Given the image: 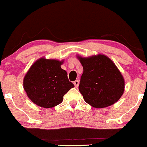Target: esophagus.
<instances>
[{
	"instance_id": "1",
	"label": "esophagus",
	"mask_w": 147,
	"mask_h": 147,
	"mask_svg": "<svg viewBox=\"0 0 147 147\" xmlns=\"http://www.w3.org/2000/svg\"><path fill=\"white\" fill-rule=\"evenodd\" d=\"M74 86H75V87H78V85H79V81L78 80H76V81H74Z\"/></svg>"
}]
</instances>
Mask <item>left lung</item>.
I'll return each instance as SVG.
<instances>
[{
    "label": "left lung",
    "instance_id": "left-lung-1",
    "mask_svg": "<svg viewBox=\"0 0 147 147\" xmlns=\"http://www.w3.org/2000/svg\"><path fill=\"white\" fill-rule=\"evenodd\" d=\"M78 59L84 69L78 90L86 102L96 108L117 102L124 91V80L112 61L100 54Z\"/></svg>",
    "mask_w": 147,
    "mask_h": 147
}]
</instances>
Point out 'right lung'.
Segmentation results:
<instances>
[{"instance_id": "1", "label": "right lung", "mask_w": 147, "mask_h": 147, "mask_svg": "<svg viewBox=\"0 0 147 147\" xmlns=\"http://www.w3.org/2000/svg\"><path fill=\"white\" fill-rule=\"evenodd\" d=\"M63 61L40 59L31 66L24 79L28 98L43 108H51L63 101V96L74 85L67 72L61 68Z\"/></svg>"}]
</instances>
